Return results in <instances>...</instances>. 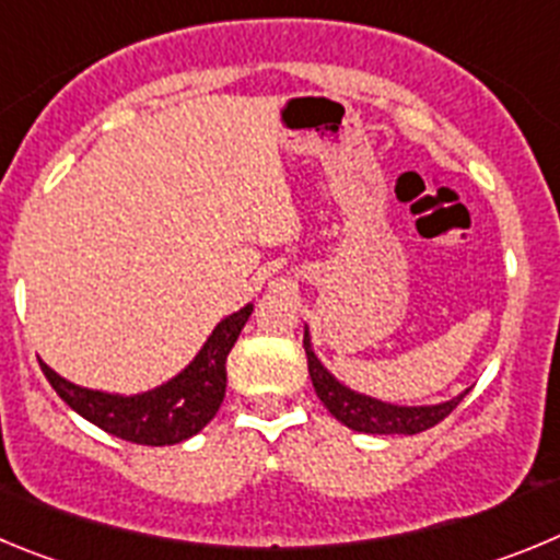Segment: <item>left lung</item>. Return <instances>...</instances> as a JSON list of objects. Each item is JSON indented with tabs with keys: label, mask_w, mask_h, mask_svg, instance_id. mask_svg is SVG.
<instances>
[{
	"label": "left lung",
	"mask_w": 560,
	"mask_h": 560,
	"mask_svg": "<svg viewBox=\"0 0 560 560\" xmlns=\"http://www.w3.org/2000/svg\"><path fill=\"white\" fill-rule=\"evenodd\" d=\"M304 351H306V365H310L312 385H315L317 399L324 401L326 410L342 421L346 427L357 432H368V435H416L430 427L441 424L443 418L450 416L457 405L463 401L466 393H460L457 399L443 401V405L432 407H399V405H385L371 396L349 390L346 385L335 380V376L320 365L310 346V331H304Z\"/></svg>",
	"instance_id": "1"
}]
</instances>
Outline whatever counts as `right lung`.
Listing matches in <instances>:
<instances>
[{"label": "right lung", "instance_id": "1", "mask_svg": "<svg viewBox=\"0 0 560 560\" xmlns=\"http://www.w3.org/2000/svg\"><path fill=\"white\" fill-rule=\"evenodd\" d=\"M250 312L254 306L248 304L225 317L211 331L200 354L175 380L139 396H110V393L78 387L55 374L44 362L42 371L60 399L100 430L142 446H170L203 430L220 410L225 396V360Z\"/></svg>", "mask_w": 560, "mask_h": 560}]
</instances>
